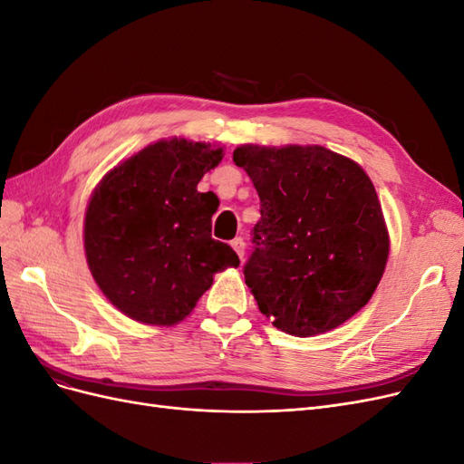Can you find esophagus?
Returning <instances> with one entry per match:
<instances>
[{
  "mask_svg": "<svg viewBox=\"0 0 464 464\" xmlns=\"http://www.w3.org/2000/svg\"><path fill=\"white\" fill-rule=\"evenodd\" d=\"M232 247H234V251L237 254V257L244 259V256H246V244H244L242 237H236V240H232Z\"/></svg>",
  "mask_w": 464,
  "mask_h": 464,
  "instance_id": "obj_1",
  "label": "esophagus"
}]
</instances>
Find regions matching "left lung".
Masks as SVG:
<instances>
[{"label":"left lung","mask_w":464,"mask_h":464,"mask_svg":"<svg viewBox=\"0 0 464 464\" xmlns=\"http://www.w3.org/2000/svg\"><path fill=\"white\" fill-rule=\"evenodd\" d=\"M232 159L261 199L244 266L259 312L294 336L343 325L370 302L389 257L370 176L321 145H242Z\"/></svg>","instance_id":"8db88e82"}]
</instances>
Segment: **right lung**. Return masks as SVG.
<instances>
[{
    "instance_id": "add662e5",
    "label": "right lung",
    "mask_w": 464,
    "mask_h": 464,
    "mask_svg": "<svg viewBox=\"0 0 464 464\" xmlns=\"http://www.w3.org/2000/svg\"><path fill=\"white\" fill-rule=\"evenodd\" d=\"M224 149L186 137L150 143L101 179L91 195L82 244L91 275L111 305L145 325L184 321L236 251L210 237L215 193L201 178Z\"/></svg>"
}]
</instances>
